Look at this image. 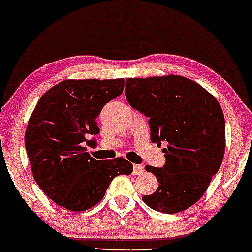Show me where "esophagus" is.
<instances>
[{
    "label": "esophagus",
    "instance_id": "1",
    "mask_svg": "<svg viewBox=\"0 0 252 252\" xmlns=\"http://www.w3.org/2000/svg\"><path fill=\"white\" fill-rule=\"evenodd\" d=\"M143 171V167L141 165H134L133 166V174L134 175H141Z\"/></svg>",
    "mask_w": 252,
    "mask_h": 252
}]
</instances>
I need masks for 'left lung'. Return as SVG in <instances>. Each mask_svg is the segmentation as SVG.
Segmentation results:
<instances>
[{
	"mask_svg": "<svg viewBox=\"0 0 252 252\" xmlns=\"http://www.w3.org/2000/svg\"><path fill=\"white\" fill-rule=\"evenodd\" d=\"M126 83V101L149 118L151 141L167 145L165 165L146 166L159 186L142 201L159 212H182L202 197L221 166L223 111L205 89L182 76L127 78Z\"/></svg>",
	"mask_w": 252,
	"mask_h": 252,
	"instance_id": "8db88e82",
	"label": "left lung"
}]
</instances>
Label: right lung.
I'll list each match as a JSON object with an SVG mask.
<instances>
[{
	"instance_id": "right-lung-1",
	"label": "right lung",
	"mask_w": 252,
	"mask_h": 252,
	"mask_svg": "<svg viewBox=\"0 0 252 252\" xmlns=\"http://www.w3.org/2000/svg\"><path fill=\"white\" fill-rule=\"evenodd\" d=\"M125 79H67L48 90L28 122L25 143L33 178L51 201L69 211H85L104 197L118 175H131L123 158L96 160L85 143L95 142L97 117L122 94Z\"/></svg>"
}]
</instances>
